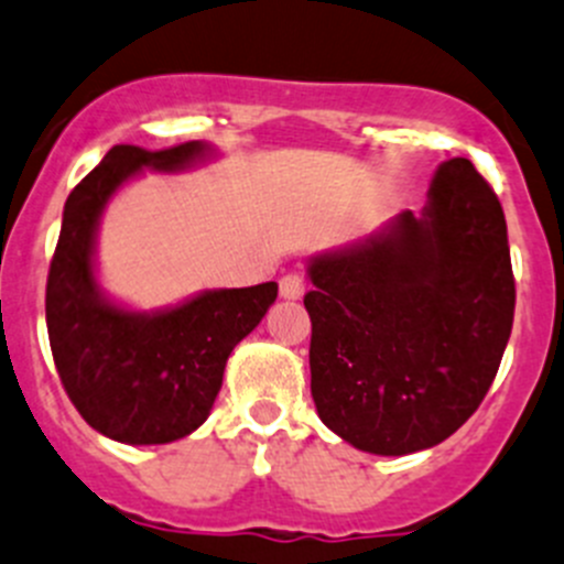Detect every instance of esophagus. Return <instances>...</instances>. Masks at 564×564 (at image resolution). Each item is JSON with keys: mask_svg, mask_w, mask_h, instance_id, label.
<instances>
[{"mask_svg": "<svg viewBox=\"0 0 564 564\" xmlns=\"http://www.w3.org/2000/svg\"><path fill=\"white\" fill-rule=\"evenodd\" d=\"M305 286H308V283H305L303 275H297V272H289V275L281 278V297H286V300L303 297Z\"/></svg>", "mask_w": 564, "mask_h": 564, "instance_id": "obj_1", "label": "esophagus"}]
</instances>
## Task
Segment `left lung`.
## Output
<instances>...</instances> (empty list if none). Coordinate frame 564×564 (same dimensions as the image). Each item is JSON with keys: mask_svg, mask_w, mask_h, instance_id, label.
I'll list each match as a JSON object with an SVG mask.
<instances>
[{"mask_svg": "<svg viewBox=\"0 0 564 564\" xmlns=\"http://www.w3.org/2000/svg\"><path fill=\"white\" fill-rule=\"evenodd\" d=\"M311 397L355 449L410 455L449 438L494 386L516 316L507 220L463 156L424 217L308 267Z\"/></svg>", "mask_w": 564, "mask_h": 564, "instance_id": "left-lung-1", "label": "left lung"}]
</instances>
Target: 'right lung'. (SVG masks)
Instances as JSON below:
<instances>
[{
    "mask_svg": "<svg viewBox=\"0 0 564 564\" xmlns=\"http://www.w3.org/2000/svg\"><path fill=\"white\" fill-rule=\"evenodd\" d=\"M204 143L145 151L112 145L65 200L46 278L54 366L82 419L120 444H171L198 430L215 404L231 349L278 297V283L206 292L145 316L115 308L93 281V234L109 195L140 167L176 171Z\"/></svg>",
    "mask_w": 564,
    "mask_h": 564,
    "instance_id": "right-lung-1",
    "label": "right lung"
}]
</instances>
